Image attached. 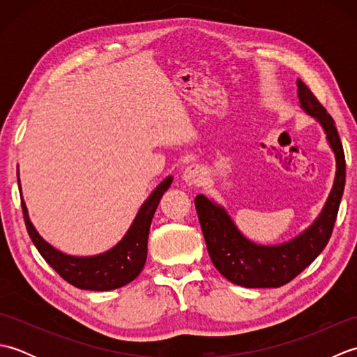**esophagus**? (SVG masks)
Returning <instances> with one entry per match:
<instances>
[{
    "label": "esophagus",
    "instance_id": "obj_1",
    "mask_svg": "<svg viewBox=\"0 0 357 357\" xmlns=\"http://www.w3.org/2000/svg\"><path fill=\"white\" fill-rule=\"evenodd\" d=\"M204 176H206V172H204L202 167L198 165V164L188 165L187 169L184 170V173H183V179H184V183L188 187H199V185H202Z\"/></svg>",
    "mask_w": 357,
    "mask_h": 357
}]
</instances>
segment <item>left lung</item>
<instances>
[{"label": "left lung", "mask_w": 357, "mask_h": 357, "mask_svg": "<svg viewBox=\"0 0 357 357\" xmlns=\"http://www.w3.org/2000/svg\"><path fill=\"white\" fill-rule=\"evenodd\" d=\"M296 84L301 109L322 126L336 158L335 183L314 222L284 244L259 245L239 231L224 207L204 195L195 198L211 262L225 279L245 288H278L304 271L328 244L344 195L345 155L335 121L304 82Z\"/></svg>", "instance_id": "obj_1"}]
</instances>
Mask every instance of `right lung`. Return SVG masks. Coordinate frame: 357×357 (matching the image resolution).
<instances>
[{
    "label": "right lung",
    "mask_w": 357,
    "mask_h": 357,
    "mask_svg": "<svg viewBox=\"0 0 357 357\" xmlns=\"http://www.w3.org/2000/svg\"><path fill=\"white\" fill-rule=\"evenodd\" d=\"M172 176H167L136 213L130 229L115 247L95 256H70L59 252L45 242L33 224L30 222L26 202L21 199L22 215L30 239L50 267L67 282L81 290L107 291L124 287L139 275L147 259V239L150 224L162 195L172 185ZM18 185L20 178H18ZM22 196V195H21Z\"/></svg>",
    "instance_id": "add662e5"
}]
</instances>
